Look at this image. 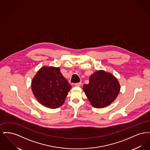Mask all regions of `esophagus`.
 Instances as JSON below:
<instances>
[{"label": "esophagus", "mask_w": 150, "mask_h": 150, "mask_svg": "<svg viewBox=\"0 0 150 150\" xmlns=\"http://www.w3.org/2000/svg\"><path fill=\"white\" fill-rule=\"evenodd\" d=\"M81 85H82V84H81V82H80V83H75V86H80Z\"/></svg>", "instance_id": "esophagus-1"}]
</instances>
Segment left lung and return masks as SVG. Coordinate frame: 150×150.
I'll list each match as a JSON object with an SVG mask.
<instances>
[{
  "label": "left lung",
  "mask_w": 150,
  "mask_h": 150,
  "mask_svg": "<svg viewBox=\"0 0 150 150\" xmlns=\"http://www.w3.org/2000/svg\"><path fill=\"white\" fill-rule=\"evenodd\" d=\"M83 89L92 106L100 108L114 101L120 92V85L111 73L98 70L91 75L89 84H84Z\"/></svg>",
  "instance_id": "8db88e82"
}]
</instances>
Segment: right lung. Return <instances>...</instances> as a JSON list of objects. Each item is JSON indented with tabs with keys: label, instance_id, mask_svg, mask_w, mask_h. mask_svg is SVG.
Masks as SVG:
<instances>
[{
	"label": "right lung",
	"instance_id": "obj_1",
	"mask_svg": "<svg viewBox=\"0 0 150 150\" xmlns=\"http://www.w3.org/2000/svg\"><path fill=\"white\" fill-rule=\"evenodd\" d=\"M32 92L37 100L44 106L55 109L64 103L71 89L60 72V68L43 66L31 81Z\"/></svg>",
	"mask_w": 150,
	"mask_h": 150
}]
</instances>
